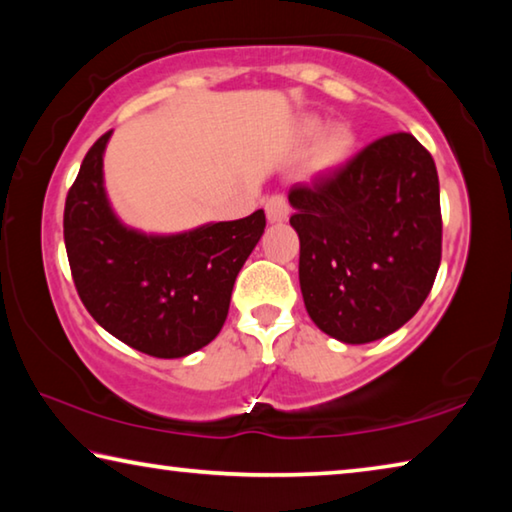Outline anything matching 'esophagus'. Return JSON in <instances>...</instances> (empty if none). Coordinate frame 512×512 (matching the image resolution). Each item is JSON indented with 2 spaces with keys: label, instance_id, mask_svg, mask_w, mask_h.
I'll return each mask as SVG.
<instances>
[{
  "label": "esophagus",
  "instance_id": "1",
  "mask_svg": "<svg viewBox=\"0 0 512 512\" xmlns=\"http://www.w3.org/2000/svg\"><path fill=\"white\" fill-rule=\"evenodd\" d=\"M289 214H291V205H289L287 196H284V194H273L266 201V216H268V221H271V223L287 221Z\"/></svg>",
  "mask_w": 512,
  "mask_h": 512
}]
</instances>
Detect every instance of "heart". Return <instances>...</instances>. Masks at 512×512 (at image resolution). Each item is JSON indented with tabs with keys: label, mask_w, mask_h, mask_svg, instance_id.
Returning <instances> with one entry per match:
<instances>
[{
	"label": "heart",
	"mask_w": 512,
	"mask_h": 512,
	"mask_svg": "<svg viewBox=\"0 0 512 512\" xmlns=\"http://www.w3.org/2000/svg\"><path fill=\"white\" fill-rule=\"evenodd\" d=\"M316 131H318V124H307L309 135ZM352 142H354V137H352V131L348 126H343V124L329 126L323 133V137H320L318 151H316L320 167H336V164H341L345 158H348Z\"/></svg>",
	"instance_id": "1"
}]
</instances>
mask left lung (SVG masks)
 I'll return each instance as SVG.
<instances>
[{
	"label": "left lung",
	"instance_id": "obj_1",
	"mask_svg": "<svg viewBox=\"0 0 512 512\" xmlns=\"http://www.w3.org/2000/svg\"><path fill=\"white\" fill-rule=\"evenodd\" d=\"M300 289L325 334L370 343L427 300L443 255L438 171L411 133L384 135L311 185H293Z\"/></svg>",
	"mask_w": 512,
	"mask_h": 512
}]
</instances>
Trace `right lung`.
<instances>
[{"label":"right lung","mask_w":512,"mask_h":512,"mask_svg":"<svg viewBox=\"0 0 512 512\" xmlns=\"http://www.w3.org/2000/svg\"><path fill=\"white\" fill-rule=\"evenodd\" d=\"M110 133L85 153L67 192L63 232L74 287L115 339L158 359L187 357L221 332L237 275L264 232V210L169 237L126 228L103 189Z\"/></svg>","instance_id":"1"}]
</instances>
